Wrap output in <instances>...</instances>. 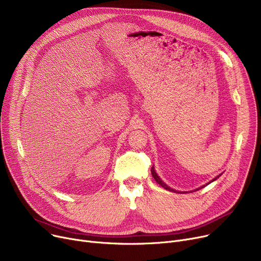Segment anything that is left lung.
<instances>
[{"label":"left lung","instance_id":"8db88e82","mask_svg":"<svg viewBox=\"0 0 261 261\" xmlns=\"http://www.w3.org/2000/svg\"><path fill=\"white\" fill-rule=\"evenodd\" d=\"M151 173H152V176L154 177V180H155V182H156V183H159V184H160V185H161L162 187H164V188H165V189H167V190H169V191H173V193H176V191H175L174 189H172V188L168 187V186H167V185H166L165 183H164V182H163V181H162V180L160 179V177H159V175H158V174H156V172L154 171V168H153V167L151 168ZM220 175H221V174H220ZM220 175H218L217 177H215V179H214L213 181L217 180V179H218V177H219V176H220ZM213 181H211V182H213ZM211 182H210V183H211ZM210 183H207V184H210ZM207 184H206V185H207ZM206 185H204V186H206ZM204 186H202V187H200V188H198V189H196V190H199V189L203 188Z\"/></svg>","mask_w":261,"mask_h":261}]
</instances>
